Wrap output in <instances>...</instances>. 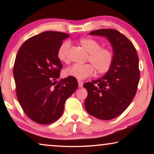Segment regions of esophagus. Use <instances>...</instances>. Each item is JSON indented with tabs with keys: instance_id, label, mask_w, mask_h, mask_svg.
Wrapping results in <instances>:
<instances>
[{
	"instance_id": "obj_1",
	"label": "esophagus",
	"mask_w": 154,
	"mask_h": 154,
	"mask_svg": "<svg viewBox=\"0 0 154 154\" xmlns=\"http://www.w3.org/2000/svg\"><path fill=\"white\" fill-rule=\"evenodd\" d=\"M78 84H79V88H82L83 87V82H82V81L80 80H78Z\"/></svg>"
}]
</instances>
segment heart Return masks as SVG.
Wrapping results in <instances>:
<instances>
[{"label": "heart", "mask_w": 154, "mask_h": 154, "mask_svg": "<svg viewBox=\"0 0 154 154\" xmlns=\"http://www.w3.org/2000/svg\"><path fill=\"white\" fill-rule=\"evenodd\" d=\"M79 44L88 53L87 60L92 64H75L64 69L65 77H72L83 80L94 72V68L98 74L105 73L111 69L113 62V54L111 49L101 48L100 43L91 38H82ZM70 47L69 41H64L57 51V56L61 62L67 61V52Z\"/></svg>", "instance_id": "obj_1"}]
</instances>
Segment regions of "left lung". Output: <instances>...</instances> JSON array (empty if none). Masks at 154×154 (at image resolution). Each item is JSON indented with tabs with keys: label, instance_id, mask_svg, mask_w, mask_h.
Masks as SVG:
<instances>
[{
	"label": "left lung",
	"instance_id": "1",
	"mask_svg": "<svg viewBox=\"0 0 154 154\" xmlns=\"http://www.w3.org/2000/svg\"><path fill=\"white\" fill-rule=\"evenodd\" d=\"M90 35L107 38L113 62L103 77L83 84L88 91L85 108L94 118L109 120L123 113L134 98L140 77L139 57L131 41L118 30L99 29Z\"/></svg>",
	"mask_w": 154,
	"mask_h": 154
}]
</instances>
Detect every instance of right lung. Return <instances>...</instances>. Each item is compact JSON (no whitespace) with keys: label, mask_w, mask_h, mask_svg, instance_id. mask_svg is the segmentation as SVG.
<instances>
[{"label":"right lung","mask_w":154,"mask_h":154,"mask_svg":"<svg viewBox=\"0 0 154 154\" xmlns=\"http://www.w3.org/2000/svg\"><path fill=\"white\" fill-rule=\"evenodd\" d=\"M68 34L45 31L28 38L17 54L14 76L18 102L30 119L40 124L56 122L78 87L76 78L57 79L62 68L57 51Z\"/></svg>","instance_id":"add662e5"}]
</instances>
